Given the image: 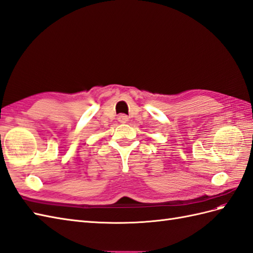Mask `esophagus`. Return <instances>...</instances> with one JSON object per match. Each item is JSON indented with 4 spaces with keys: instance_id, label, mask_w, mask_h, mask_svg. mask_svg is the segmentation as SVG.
<instances>
[{
    "instance_id": "esophagus-1",
    "label": "esophagus",
    "mask_w": 253,
    "mask_h": 253,
    "mask_svg": "<svg viewBox=\"0 0 253 253\" xmlns=\"http://www.w3.org/2000/svg\"><path fill=\"white\" fill-rule=\"evenodd\" d=\"M127 116H126V115H119V117H118V121L119 122H122V123H126V121H127Z\"/></svg>"
}]
</instances>
